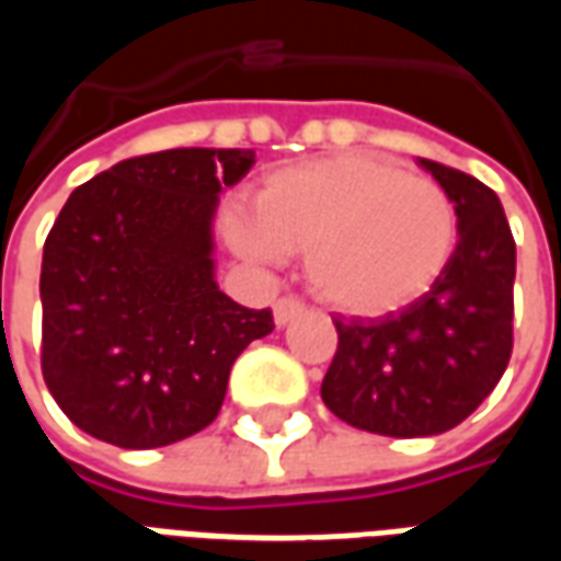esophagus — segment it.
<instances>
[{"instance_id": "obj_1", "label": "esophagus", "mask_w": 561, "mask_h": 561, "mask_svg": "<svg viewBox=\"0 0 561 561\" xmlns=\"http://www.w3.org/2000/svg\"><path fill=\"white\" fill-rule=\"evenodd\" d=\"M300 312H304V304H300L297 297H279L276 306H273V318H276V324H279V328H285V324L294 321Z\"/></svg>"}]
</instances>
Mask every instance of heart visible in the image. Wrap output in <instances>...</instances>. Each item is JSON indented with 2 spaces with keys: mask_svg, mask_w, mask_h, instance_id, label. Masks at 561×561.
<instances>
[{
  "mask_svg": "<svg viewBox=\"0 0 561 561\" xmlns=\"http://www.w3.org/2000/svg\"><path fill=\"white\" fill-rule=\"evenodd\" d=\"M457 228L445 185L376 152H348L267 176L252 216L231 221V243L261 261L306 252V276L324 304L385 316L433 288Z\"/></svg>",
  "mask_w": 561,
  "mask_h": 561,
  "instance_id": "obj_1",
  "label": "heart"
}]
</instances>
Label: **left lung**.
I'll return each mask as SVG.
<instances>
[{"label":"left lung","instance_id":"left-lung-1","mask_svg":"<svg viewBox=\"0 0 561 561\" xmlns=\"http://www.w3.org/2000/svg\"><path fill=\"white\" fill-rule=\"evenodd\" d=\"M457 207V249L430 291L385 318H333L340 345L321 400L340 421L390 438L454 430L481 405L514 348L517 245L493 188L421 159Z\"/></svg>","mask_w":561,"mask_h":561}]
</instances>
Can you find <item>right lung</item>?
Returning <instances> with one entry per match:
<instances>
[{
	"instance_id": "add662e5",
	"label": "right lung",
	"mask_w": 561,
	"mask_h": 561,
	"mask_svg": "<svg viewBox=\"0 0 561 561\" xmlns=\"http://www.w3.org/2000/svg\"><path fill=\"white\" fill-rule=\"evenodd\" d=\"M255 149L135 156L78 185L42 257V373L68 421L147 450L216 421L233 360L273 330L213 276L219 195Z\"/></svg>"
}]
</instances>
